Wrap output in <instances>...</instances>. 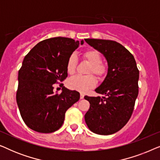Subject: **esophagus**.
<instances>
[{
    "mask_svg": "<svg viewBox=\"0 0 160 160\" xmlns=\"http://www.w3.org/2000/svg\"><path fill=\"white\" fill-rule=\"evenodd\" d=\"M84 94L81 93V94H80V99H84Z\"/></svg>",
    "mask_w": 160,
    "mask_h": 160,
    "instance_id": "obj_1",
    "label": "esophagus"
}]
</instances>
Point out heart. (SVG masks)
Instances as JSON below:
<instances>
[{
	"mask_svg": "<svg viewBox=\"0 0 160 160\" xmlns=\"http://www.w3.org/2000/svg\"><path fill=\"white\" fill-rule=\"evenodd\" d=\"M83 58L91 64L89 67V73H93L100 79L103 78L108 72V67L102 63L100 54L97 50L88 49L83 53ZM78 64V59L75 54H73L69 57L67 60L66 69L68 73L73 74L75 73ZM68 87L73 90L84 92L88 89L93 88L97 84V80L93 75L76 76L68 81Z\"/></svg>",
	"mask_w": 160,
	"mask_h": 160,
	"instance_id": "b5f03b06",
	"label": "heart"
}]
</instances>
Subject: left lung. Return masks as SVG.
<instances>
[{
  "label": "left lung",
  "mask_w": 160,
  "mask_h": 160,
  "mask_svg": "<svg viewBox=\"0 0 160 160\" xmlns=\"http://www.w3.org/2000/svg\"><path fill=\"white\" fill-rule=\"evenodd\" d=\"M85 41L103 54L108 66L104 81L95 89L104 97H84L90 103L85 122L94 133L113 134L132 116L138 95L139 71L132 54L117 41L94 38Z\"/></svg>",
  "instance_id": "1"
}]
</instances>
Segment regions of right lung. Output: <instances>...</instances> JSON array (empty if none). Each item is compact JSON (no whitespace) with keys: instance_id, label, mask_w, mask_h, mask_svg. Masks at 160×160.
I'll return each instance as SVG.
<instances>
[{"instance_id":"right-lung-1","label":"right lung","mask_w":160,"mask_h":160,"mask_svg":"<svg viewBox=\"0 0 160 160\" xmlns=\"http://www.w3.org/2000/svg\"><path fill=\"white\" fill-rule=\"evenodd\" d=\"M79 44L65 37L48 38L37 43L24 58L16 99L21 117L31 130L55 132L62 125L66 111L79 100V92L62 84L60 94L53 90L54 84L67 78V60Z\"/></svg>"}]
</instances>
